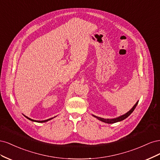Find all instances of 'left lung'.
I'll return each mask as SVG.
<instances>
[{"label": "left lung", "mask_w": 160, "mask_h": 160, "mask_svg": "<svg viewBox=\"0 0 160 160\" xmlns=\"http://www.w3.org/2000/svg\"><path fill=\"white\" fill-rule=\"evenodd\" d=\"M138 102L135 104V105L133 106V107L132 108V109H131L130 111H129L128 113H126L125 114H124V115H122V116H120V117H119V118H115V119H104V118H99V117H97V116H95V115H93L95 118H98V119H99V120H101V122H105V123H116V122H121V121H122V120H123V119H125V118H127L129 115H130V114L132 113L133 111H134V109H135V108H136V106H137V105H138Z\"/></svg>", "instance_id": "obj_1"}]
</instances>
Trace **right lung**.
I'll return each mask as SVG.
<instances>
[{"label": "right lung", "mask_w": 160, "mask_h": 160, "mask_svg": "<svg viewBox=\"0 0 160 160\" xmlns=\"http://www.w3.org/2000/svg\"><path fill=\"white\" fill-rule=\"evenodd\" d=\"M26 117V116H25ZM27 119H28L29 120H31V121H32V122H38V123H43V122H48V121L49 120H51V119H52V118H50V119H46V120H44V121H36V120H33V119H31V118H28V117H26Z\"/></svg>", "instance_id": "1"}]
</instances>
